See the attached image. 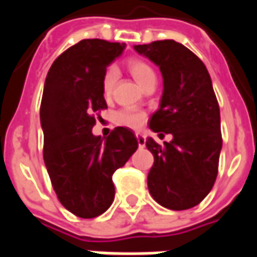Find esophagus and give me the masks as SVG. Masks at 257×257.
<instances>
[{
  "instance_id": "obj_1",
  "label": "esophagus",
  "mask_w": 257,
  "mask_h": 257,
  "mask_svg": "<svg viewBox=\"0 0 257 257\" xmlns=\"http://www.w3.org/2000/svg\"><path fill=\"white\" fill-rule=\"evenodd\" d=\"M136 139H138L139 147H143L146 145V138L142 134H136Z\"/></svg>"
}]
</instances>
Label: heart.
I'll use <instances>...</instances> for the list:
<instances>
[{"label": "heart", "instance_id": "obj_1", "mask_svg": "<svg viewBox=\"0 0 257 257\" xmlns=\"http://www.w3.org/2000/svg\"><path fill=\"white\" fill-rule=\"evenodd\" d=\"M126 68L131 73V75L134 77L135 81L146 88L147 85L156 81V73L151 67L150 64L145 62L143 59L138 58H131L126 60ZM115 81H117V74L115 71L110 68L108 71L104 75L103 78V95L106 97H110L112 93V89H114V85H115ZM146 112L139 111V110H132V108H123V110H119V111L115 114V123L118 125H122V126H128V128L132 129H139L146 121Z\"/></svg>", "mask_w": 257, "mask_h": 257}]
</instances>
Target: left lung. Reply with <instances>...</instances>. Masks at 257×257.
Wrapping results in <instances>:
<instances>
[{"mask_svg": "<svg viewBox=\"0 0 257 257\" xmlns=\"http://www.w3.org/2000/svg\"><path fill=\"white\" fill-rule=\"evenodd\" d=\"M160 67L164 78L160 108L150 128L173 139L158 145L146 140L154 156L147 176L153 198L172 210L190 209L209 194L215 184L221 150L220 110L209 73L189 48L173 40L136 45Z\"/></svg>", "mask_w": 257, "mask_h": 257, "instance_id": "obj_1", "label": "left lung"}]
</instances>
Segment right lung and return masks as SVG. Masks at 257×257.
Masks as SVG:
<instances>
[{"label": "right lung", "mask_w": 257, "mask_h": 257, "mask_svg": "<svg viewBox=\"0 0 257 257\" xmlns=\"http://www.w3.org/2000/svg\"><path fill=\"white\" fill-rule=\"evenodd\" d=\"M123 47L99 38L82 40L53 62L44 85L40 118L45 167L60 204L82 219L110 208L115 194L112 173L139 146L134 132L123 126L106 140L92 134L96 114L107 108L101 88L107 66Z\"/></svg>", "instance_id": "add662e5"}]
</instances>
